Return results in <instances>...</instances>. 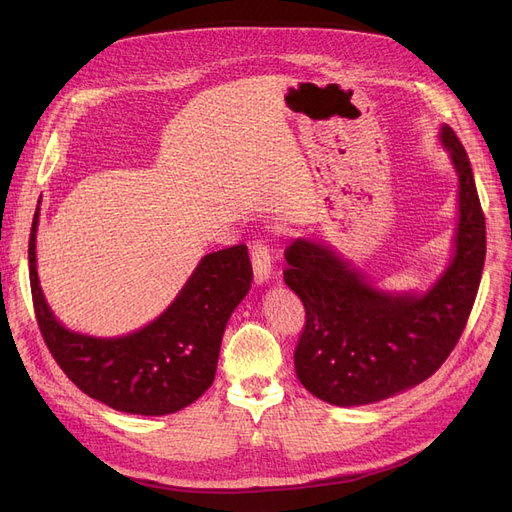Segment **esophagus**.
I'll use <instances>...</instances> for the list:
<instances>
[{
	"mask_svg": "<svg viewBox=\"0 0 512 512\" xmlns=\"http://www.w3.org/2000/svg\"><path fill=\"white\" fill-rule=\"evenodd\" d=\"M252 265H254V284L262 286L271 280L273 269H271V256L269 250L262 243H256L252 247Z\"/></svg>",
	"mask_w": 512,
	"mask_h": 512,
	"instance_id": "esophagus-1",
	"label": "esophagus"
}]
</instances>
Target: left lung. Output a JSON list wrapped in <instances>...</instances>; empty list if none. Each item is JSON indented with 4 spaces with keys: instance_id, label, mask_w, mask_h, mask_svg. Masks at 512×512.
<instances>
[{
    "instance_id": "1",
    "label": "left lung",
    "mask_w": 512,
    "mask_h": 512,
    "mask_svg": "<svg viewBox=\"0 0 512 512\" xmlns=\"http://www.w3.org/2000/svg\"><path fill=\"white\" fill-rule=\"evenodd\" d=\"M438 138L457 175V228L444 271L425 290H386L324 239H297L286 286L305 305L294 369L331 406L354 408L421 384L446 361L466 327L485 265V218L472 166L455 132Z\"/></svg>"
}]
</instances>
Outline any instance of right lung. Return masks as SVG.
Instances as JSON below:
<instances>
[{"mask_svg": "<svg viewBox=\"0 0 512 512\" xmlns=\"http://www.w3.org/2000/svg\"><path fill=\"white\" fill-rule=\"evenodd\" d=\"M29 237V282L38 327L64 374L108 408L164 416L183 410L213 384L226 324L252 286L245 245L200 258L164 312L126 335L96 337L68 329L44 299L38 277L36 232Z\"/></svg>", "mask_w": 512, "mask_h": 512, "instance_id": "right-lung-1", "label": "right lung"}]
</instances>
